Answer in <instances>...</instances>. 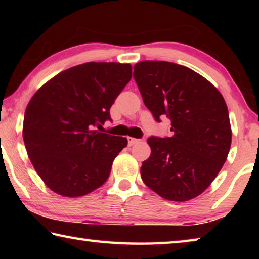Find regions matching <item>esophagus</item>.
Returning a JSON list of instances; mask_svg holds the SVG:
<instances>
[{
  "mask_svg": "<svg viewBox=\"0 0 259 259\" xmlns=\"http://www.w3.org/2000/svg\"><path fill=\"white\" fill-rule=\"evenodd\" d=\"M138 142H139V139H137V138L128 137V144H129L130 146H131V145H134V144H136V143H138Z\"/></svg>",
  "mask_w": 259,
  "mask_h": 259,
  "instance_id": "34e87169",
  "label": "esophagus"
}]
</instances>
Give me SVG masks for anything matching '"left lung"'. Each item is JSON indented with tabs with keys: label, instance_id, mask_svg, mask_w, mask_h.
<instances>
[{
	"label": "left lung",
	"instance_id": "left-lung-1",
	"mask_svg": "<svg viewBox=\"0 0 259 259\" xmlns=\"http://www.w3.org/2000/svg\"><path fill=\"white\" fill-rule=\"evenodd\" d=\"M134 78L154 120L171 121V137L147 139L152 153L140 168L143 182L166 200L195 198L216 178L230 152L224 98L200 74L169 61H140Z\"/></svg>",
	"mask_w": 259,
	"mask_h": 259
}]
</instances>
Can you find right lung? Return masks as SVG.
Segmentation results:
<instances>
[{
  "label": "right lung",
  "instance_id": "obj_1",
  "mask_svg": "<svg viewBox=\"0 0 259 259\" xmlns=\"http://www.w3.org/2000/svg\"><path fill=\"white\" fill-rule=\"evenodd\" d=\"M131 66L85 63L59 73L33 96L24 116L27 154L46 185L68 198L107 181L128 140L95 130L131 78Z\"/></svg>",
  "mask_w": 259,
  "mask_h": 259
}]
</instances>
